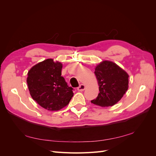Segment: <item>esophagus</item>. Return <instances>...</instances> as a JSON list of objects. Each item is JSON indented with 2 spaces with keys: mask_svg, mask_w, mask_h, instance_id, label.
I'll return each instance as SVG.
<instances>
[{
  "mask_svg": "<svg viewBox=\"0 0 156 156\" xmlns=\"http://www.w3.org/2000/svg\"><path fill=\"white\" fill-rule=\"evenodd\" d=\"M84 89H85V85H84V84H80L79 87L77 88V90L79 91H83Z\"/></svg>",
  "mask_w": 156,
  "mask_h": 156,
  "instance_id": "esophagus-1",
  "label": "esophagus"
}]
</instances>
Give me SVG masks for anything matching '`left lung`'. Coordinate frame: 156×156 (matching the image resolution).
<instances>
[{"label": "left lung", "mask_w": 156, "mask_h": 156, "mask_svg": "<svg viewBox=\"0 0 156 156\" xmlns=\"http://www.w3.org/2000/svg\"><path fill=\"white\" fill-rule=\"evenodd\" d=\"M94 73L100 93L91 103L103 107L115 105L128 89V74L115 63L107 60L98 64Z\"/></svg>", "instance_id": "8db88e82"}]
</instances>
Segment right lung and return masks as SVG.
Returning <instances> with one entry per match:
<instances>
[{"instance_id": "obj_1", "label": "right lung", "mask_w": 156, "mask_h": 156, "mask_svg": "<svg viewBox=\"0 0 156 156\" xmlns=\"http://www.w3.org/2000/svg\"><path fill=\"white\" fill-rule=\"evenodd\" d=\"M62 64L47 59L34 66L28 72L27 83L30 96L49 111H58L66 106L73 96V88L61 76Z\"/></svg>"}]
</instances>
